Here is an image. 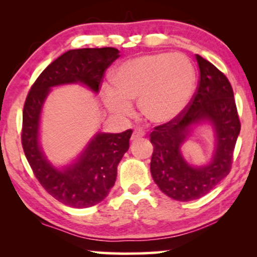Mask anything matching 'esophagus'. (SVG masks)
Returning a JSON list of instances; mask_svg holds the SVG:
<instances>
[{
  "label": "esophagus",
  "instance_id": "34e87169",
  "mask_svg": "<svg viewBox=\"0 0 257 257\" xmlns=\"http://www.w3.org/2000/svg\"><path fill=\"white\" fill-rule=\"evenodd\" d=\"M145 136V132H144V130L142 128H136L135 131H133V135L131 137L132 140H137L139 138H142V137Z\"/></svg>",
  "mask_w": 257,
  "mask_h": 257
}]
</instances>
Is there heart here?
Segmentation results:
<instances>
[{
  "instance_id": "1",
  "label": "heart",
  "mask_w": 257,
  "mask_h": 257,
  "mask_svg": "<svg viewBox=\"0 0 257 257\" xmlns=\"http://www.w3.org/2000/svg\"><path fill=\"white\" fill-rule=\"evenodd\" d=\"M195 79L193 64L184 55L140 56L119 66L114 85L103 86V99L118 117H130L133 113L132 100L139 99L140 110L149 120L166 124L187 107Z\"/></svg>"
}]
</instances>
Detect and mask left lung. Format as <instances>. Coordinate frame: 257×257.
I'll return each instance as SVG.
<instances>
[{
  "label": "left lung",
  "mask_w": 257,
  "mask_h": 257,
  "mask_svg": "<svg viewBox=\"0 0 257 257\" xmlns=\"http://www.w3.org/2000/svg\"><path fill=\"white\" fill-rule=\"evenodd\" d=\"M199 84L185 111L150 135L153 145L151 174L158 187L178 201H192L209 193L231 170L235 144L241 130L233 87L224 73L212 63L195 56ZM207 118L217 132V151L212 163L192 168L180 153V146L194 123Z\"/></svg>",
  "instance_id": "1"
}]
</instances>
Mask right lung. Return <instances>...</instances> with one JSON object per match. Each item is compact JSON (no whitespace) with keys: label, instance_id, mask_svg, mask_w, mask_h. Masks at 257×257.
<instances>
[{"label":"right lung","instance_id":"right-lung-1","mask_svg":"<svg viewBox=\"0 0 257 257\" xmlns=\"http://www.w3.org/2000/svg\"><path fill=\"white\" fill-rule=\"evenodd\" d=\"M119 57L115 48L69 50L37 77L23 107L21 142L35 177L59 202L75 208L97 205L106 198L117 178V166L130 146L132 130L98 133L71 166L59 171L45 159L38 145L40 114L49 89L66 83H82L98 92L106 69Z\"/></svg>","mask_w":257,"mask_h":257}]
</instances>
